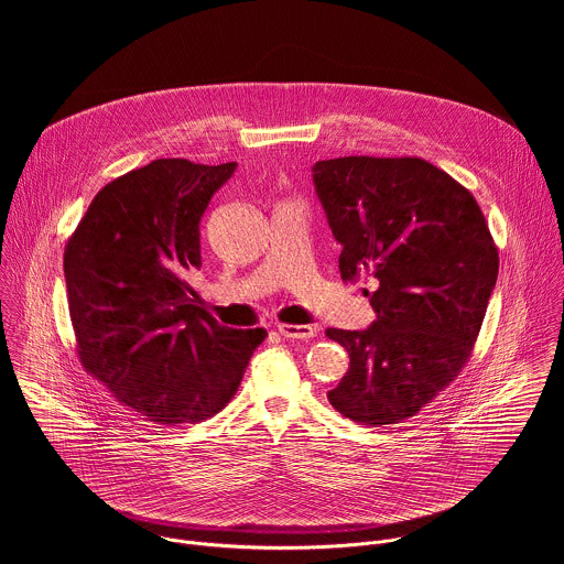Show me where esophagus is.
I'll return each instance as SVG.
<instances>
[{"label": "esophagus", "mask_w": 564, "mask_h": 564, "mask_svg": "<svg viewBox=\"0 0 564 564\" xmlns=\"http://www.w3.org/2000/svg\"><path fill=\"white\" fill-rule=\"evenodd\" d=\"M279 333L285 337V339H301V341H307L316 335V328L314 326H292V324H279Z\"/></svg>", "instance_id": "obj_1"}]
</instances>
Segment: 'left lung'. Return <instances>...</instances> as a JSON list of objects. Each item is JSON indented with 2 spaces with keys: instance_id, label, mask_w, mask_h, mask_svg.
I'll use <instances>...</instances> for the list:
<instances>
[{
  "instance_id": "left-lung-1",
  "label": "left lung",
  "mask_w": 564,
  "mask_h": 564,
  "mask_svg": "<svg viewBox=\"0 0 564 564\" xmlns=\"http://www.w3.org/2000/svg\"><path fill=\"white\" fill-rule=\"evenodd\" d=\"M316 194L348 283L368 276L377 321L328 328L350 368L330 404L364 426L415 417L462 372L496 288L500 257L473 194L417 155L318 160Z\"/></svg>"
}]
</instances>
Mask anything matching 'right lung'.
<instances>
[{
  "label": "right lung",
  "instance_id": "right-lung-1",
  "mask_svg": "<svg viewBox=\"0 0 564 564\" xmlns=\"http://www.w3.org/2000/svg\"><path fill=\"white\" fill-rule=\"evenodd\" d=\"M234 170L158 158L105 185L66 240L77 359L155 426L216 415L268 337L220 326L187 281L200 268V218Z\"/></svg>",
  "mask_w": 564,
  "mask_h": 564
}]
</instances>
